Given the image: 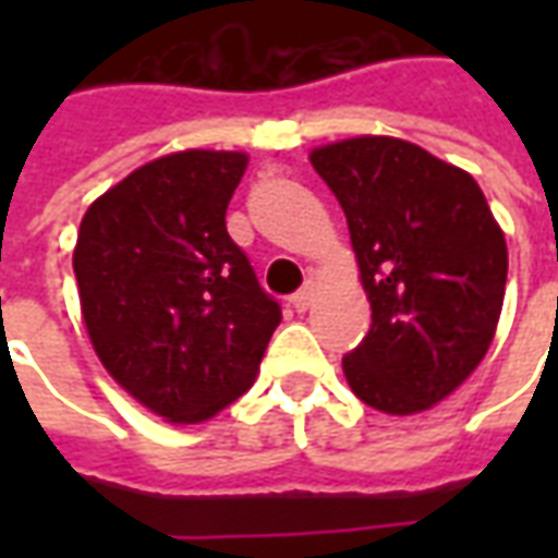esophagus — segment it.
I'll return each mask as SVG.
<instances>
[{"instance_id": "obj_1", "label": "esophagus", "mask_w": 558, "mask_h": 558, "mask_svg": "<svg viewBox=\"0 0 558 558\" xmlns=\"http://www.w3.org/2000/svg\"><path fill=\"white\" fill-rule=\"evenodd\" d=\"M290 304L295 307V311H299V314H304V311L314 304V290H311V287H304V290H299L295 295H292Z\"/></svg>"}]
</instances>
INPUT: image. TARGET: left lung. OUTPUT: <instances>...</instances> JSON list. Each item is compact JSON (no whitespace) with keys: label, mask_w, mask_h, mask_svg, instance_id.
I'll return each mask as SVG.
<instances>
[{"label":"left lung","mask_w":558,"mask_h":558,"mask_svg":"<svg viewBox=\"0 0 558 558\" xmlns=\"http://www.w3.org/2000/svg\"><path fill=\"white\" fill-rule=\"evenodd\" d=\"M338 196L367 299L371 331L343 374L388 415L448 398L490 350L508 247L478 182L395 137H352L311 151Z\"/></svg>","instance_id":"obj_1"}]
</instances>
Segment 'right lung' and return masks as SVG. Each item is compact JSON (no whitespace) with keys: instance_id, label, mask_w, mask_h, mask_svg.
I'll return each instance as SVG.
<instances>
[{"instance_id":"add662e5","label":"right lung","mask_w":558,"mask_h":558,"mask_svg":"<svg viewBox=\"0 0 558 558\" xmlns=\"http://www.w3.org/2000/svg\"><path fill=\"white\" fill-rule=\"evenodd\" d=\"M242 151L148 160L83 215L74 275L101 364L131 398L196 424L242 398L280 323L227 232Z\"/></svg>"}]
</instances>
